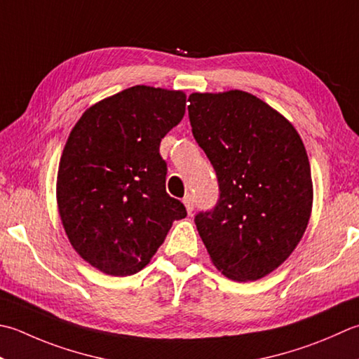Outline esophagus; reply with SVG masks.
<instances>
[{"mask_svg":"<svg viewBox=\"0 0 359 359\" xmlns=\"http://www.w3.org/2000/svg\"><path fill=\"white\" fill-rule=\"evenodd\" d=\"M184 203H185V207H187V212L191 213L193 208H194V198H193V194H187L185 198H184Z\"/></svg>","mask_w":359,"mask_h":359,"instance_id":"34e87169","label":"esophagus"}]
</instances>
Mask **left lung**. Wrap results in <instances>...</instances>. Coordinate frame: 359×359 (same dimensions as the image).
<instances>
[{
  "label": "left lung",
  "instance_id": "8db88e82",
  "mask_svg": "<svg viewBox=\"0 0 359 359\" xmlns=\"http://www.w3.org/2000/svg\"><path fill=\"white\" fill-rule=\"evenodd\" d=\"M193 137L216 172V205L194 216L224 276H268L296 249L311 215L310 161L291 123L241 90L188 97Z\"/></svg>",
  "mask_w": 359,
  "mask_h": 359
}]
</instances>
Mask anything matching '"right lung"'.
<instances>
[{"instance_id":"obj_1","label":"right lung","mask_w":359,"mask_h":359,"mask_svg":"<svg viewBox=\"0 0 359 359\" xmlns=\"http://www.w3.org/2000/svg\"><path fill=\"white\" fill-rule=\"evenodd\" d=\"M185 95L135 86L90 107L62 152L57 203L77 254L109 276L149 263L187 216L166 193L160 142L185 115Z\"/></svg>"}]
</instances>
